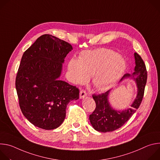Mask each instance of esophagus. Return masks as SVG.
<instances>
[{"mask_svg": "<svg viewBox=\"0 0 160 160\" xmlns=\"http://www.w3.org/2000/svg\"><path fill=\"white\" fill-rule=\"evenodd\" d=\"M87 95V94L85 92V90H80V99L84 98Z\"/></svg>", "mask_w": 160, "mask_h": 160, "instance_id": "1", "label": "esophagus"}]
</instances>
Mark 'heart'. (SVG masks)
Listing matches in <instances>:
<instances>
[{
  "label": "heart",
  "instance_id": "heart-1",
  "mask_svg": "<svg viewBox=\"0 0 160 160\" xmlns=\"http://www.w3.org/2000/svg\"><path fill=\"white\" fill-rule=\"evenodd\" d=\"M126 67L123 58L107 49L86 51L79 59L72 58L68 62V70L75 83H83L92 76L93 86L99 91L112 87L120 78Z\"/></svg>",
  "mask_w": 160,
  "mask_h": 160
}]
</instances>
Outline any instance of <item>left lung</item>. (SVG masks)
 Segmentation results:
<instances>
[{"instance_id":"left-lung-1","label":"left lung","mask_w":160,"mask_h":160,"mask_svg":"<svg viewBox=\"0 0 160 160\" xmlns=\"http://www.w3.org/2000/svg\"><path fill=\"white\" fill-rule=\"evenodd\" d=\"M135 66L134 72L130 75H124L120 81L123 78L130 77L135 80L138 87V95L131 108L123 111H117L111 107L108 102V95L110 90L100 94H93L92 97L96 102V109L90 115L89 120L93 128L101 132H109L115 130L122 127L135 112L140 106L147 82L146 67L142 58L138 54L134 53Z\"/></svg>"}]
</instances>
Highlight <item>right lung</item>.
I'll return each mask as SVG.
<instances>
[{
	"mask_svg": "<svg viewBox=\"0 0 160 160\" xmlns=\"http://www.w3.org/2000/svg\"><path fill=\"white\" fill-rule=\"evenodd\" d=\"M73 48L67 42L45 34L22 56L16 78L20 109L27 119L45 130L59 127L68 104L79 98V89L59 80L64 58Z\"/></svg>",
	"mask_w": 160,
	"mask_h": 160,
	"instance_id": "obj_1",
	"label": "right lung"
}]
</instances>
